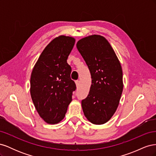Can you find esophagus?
I'll use <instances>...</instances> for the list:
<instances>
[{
	"mask_svg": "<svg viewBox=\"0 0 156 156\" xmlns=\"http://www.w3.org/2000/svg\"><path fill=\"white\" fill-rule=\"evenodd\" d=\"M79 84H80L79 81H75V84H76L77 88H78L79 87Z\"/></svg>",
	"mask_w": 156,
	"mask_h": 156,
	"instance_id": "obj_1",
	"label": "esophagus"
}]
</instances>
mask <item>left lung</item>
<instances>
[{
  "mask_svg": "<svg viewBox=\"0 0 156 156\" xmlns=\"http://www.w3.org/2000/svg\"><path fill=\"white\" fill-rule=\"evenodd\" d=\"M77 48L90 72L92 84L82 100L84 115L94 124H103L115 114L123 91L120 61L109 42L101 35L79 40Z\"/></svg>",
  "mask_w": 156,
  "mask_h": 156,
  "instance_id": "8db88e82",
  "label": "left lung"
}]
</instances>
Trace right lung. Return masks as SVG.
<instances>
[{
	"label": "right lung",
	"instance_id": "1",
	"mask_svg": "<svg viewBox=\"0 0 156 156\" xmlns=\"http://www.w3.org/2000/svg\"><path fill=\"white\" fill-rule=\"evenodd\" d=\"M75 42L72 36L55 37L42 51L32 69V100L37 113L49 124H56L64 119L76 89L67 63Z\"/></svg>",
	"mask_w": 156,
	"mask_h": 156
}]
</instances>
